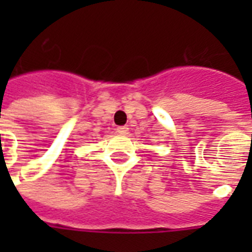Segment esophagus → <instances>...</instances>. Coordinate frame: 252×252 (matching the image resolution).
<instances>
[{
	"instance_id": "34e87169",
	"label": "esophagus",
	"mask_w": 252,
	"mask_h": 252,
	"mask_svg": "<svg viewBox=\"0 0 252 252\" xmlns=\"http://www.w3.org/2000/svg\"><path fill=\"white\" fill-rule=\"evenodd\" d=\"M117 133H120V135H126V133H128V131H129V128L128 126H117Z\"/></svg>"
}]
</instances>
